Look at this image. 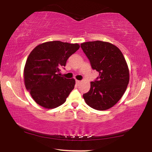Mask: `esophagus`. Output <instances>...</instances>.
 Here are the masks:
<instances>
[{"mask_svg":"<svg viewBox=\"0 0 152 152\" xmlns=\"http://www.w3.org/2000/svg\"><path fill=\"white\" fill-rule=\"evenodd\" d=\"M80 82H81L80 80H76V83L77 84H79L80 83Z\"/></svg>","mask_w":152,"mask_h":152,"instance_id":"34e87169","label":"esophagus"}]
</instances>
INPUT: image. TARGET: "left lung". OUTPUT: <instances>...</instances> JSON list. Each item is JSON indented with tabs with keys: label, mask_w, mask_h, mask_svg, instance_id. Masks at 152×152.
<instances>
[{
	"label": "left lung",
	"mask_w": 152,
	"mask_h": 152,
	"mask_svg": "<svg viewBox=\"0 0 152 152\" xmlns=\"http://www.w3.org/2000/svg\"><path fill=\"white\" fill-rule=\"evenodd\" d=\"M92 69L99 72V80L91 82L83 94L86 103L98 110L113 107L124 94L129 82V70L121 50L109 42L94 41L81 43Z\"/></svg>",
	"instance_id": "left-lung-1"
}]
</instances>
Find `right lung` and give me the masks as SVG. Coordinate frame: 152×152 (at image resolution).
<instances>
[{
  "label": "right lung",
  "mask_w": 152,
  "mask_h": 152,
  "mask_svg": "<svg viewBox=\"0 0 152 152\" xmlns=\"http://www.w3.org/2000/svg\"><path fill=\"white\" fill-rule=\"evenodd\" d=\"M79 48L78 43L52 41L41 43L31 51L24 68V83L36 103L50 109L66 102L75 80L64 78L59 73Z\"/></svg>",
  "instance_id": "add662e5"
}]
</instances>
